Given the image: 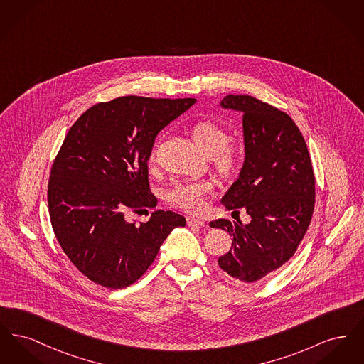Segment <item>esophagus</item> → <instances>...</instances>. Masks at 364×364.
<instances>
[{
	"label": "esophagus",
	"mask_w": 364,
	"mask_h": 364,
	"mask_svg": "<svg viewBox=\"0 0 364 364\" xmlns=\"http://www.w3.org/2000/svg\"><path fill=\"white\" fill-rule=\"evenodd\" d=\"M187 225L193 226V228H200L205 225V221L202 218H195V217H187Z\"/></svg>",
	"instance_id": "34e87169"
}]
</instances>
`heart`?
Listing matches in <instances>:
<instances>
[{
	"label": "heart",
	"mask_w": 364,
	"mask_h": 364,
	"mask_svg": "<svg viewBox=\"0 0 364 364\" xmlns=\"http://www.w3.org/2000/svg\"><path fill=\"white\" fill-rule=\"evenodd\" d=\"M191 138L195 146L206 156H211L214 168L223 177H230L240 162V149L228 141L229 135L223 125L210 120L196 122L191 127ZM156 161V151L150 153V164ZM213 192V184L208 180H195L190 183H177L169 190L166 198L174 208L191 214L205 211V196Z\"/></svg>",
	"instance_id": "obj_1"
}]
</instances>
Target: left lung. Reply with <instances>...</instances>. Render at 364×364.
<instances>
[{
	"instance_id": "8db88e82",
	"label": "left lung",
	"mask_w": 364,
	"mask_h": 364,
	"mask_svg": "<svg viewBox=\"0 0 364 364\" xmlns=\"http://www.w3.org/2000/svg\"><path fill=\"white\" fill-rule=\"evenodd\" d=\"M221 106L242 112L245 146L239 178L221 203L244 208L251 223L220 218L210 226L233 237L220 267L242 282H255L291 259L309 229L315 205L311 158L285 112L250 95L229 94Z\"/></svg>"
}]
</instances>
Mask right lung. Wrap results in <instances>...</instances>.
<instances>
[{
	"instance_id": "add662e5",
	"label": "right lung",
	"mask_w": 364,
	"mask_h": 364,
	"mask_svg": "<svg viewBox=\"0 0 364 364\" xmlns=\"http://www.w3.org/2000/svg\"><path fill=\"white\" fill-rule=\"evenodd\" d=\"M195 98L128 95L91 106L68 131L53 162L48 203L53 230L75 267L110 289L129 287L186 218L156 210L147 223L128 213L156 206L147 161L158 132Z\"/></svg>"
}]
</instances>
